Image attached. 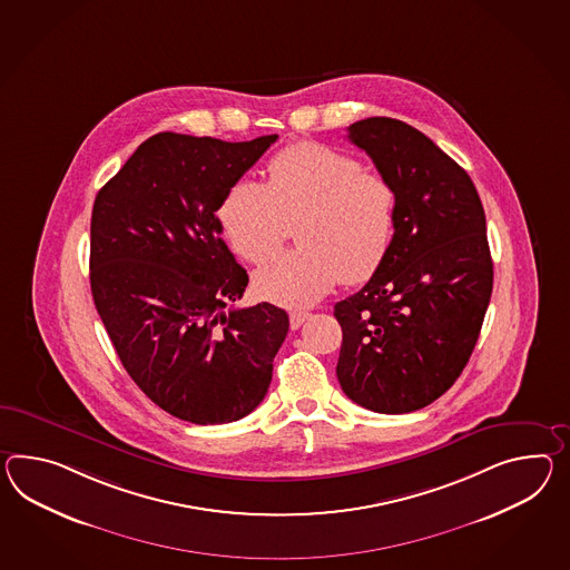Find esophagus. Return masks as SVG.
<instances>
[{
    "label": "esophagus",
    "instance_id": "1",
    "mask_svg": "<svg viewBox=\"0 0 570 570\" xmlns=\"http://www.w3.org/2000/svg\"><path fill=\"white\" fill-rule=\"evenodd\" d=\"M306 320H308V313H305V311H294V313H291V330H298Z\"/></svg>",
    "mask_w": 570,
    "mask_h": 570
}]
</instances>
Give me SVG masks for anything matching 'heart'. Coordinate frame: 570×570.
<instances>
[{"label":"heart","mask_w":570,"mask_h":570,"mask_svg":"<svg viewBox=\"0 0 570 570\" xmlns=\"http://www.w3.org/2000/svg\"><path fill=\"white\" fill-rule=\"evenodd\" d=\"M220 223L236 253L250 264L259 296L282 306L315 305L340 279L358 284L383 264L395 226L393 185L352 154L303 141L276 154L269 183L243 177L220 206Z\"/></svg>","instance_id":"b5f03b06"}]
</instances>
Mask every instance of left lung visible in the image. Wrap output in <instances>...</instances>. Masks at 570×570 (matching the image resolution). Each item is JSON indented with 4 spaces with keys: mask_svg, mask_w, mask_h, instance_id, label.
<instances>
[{
    "mask_svg": "<svg viewBox=\"0 0 570 570\" xmlns=\"http://www.w3.org/2000/svg\"><path fill=\"white\" fill-rule=\"evenodd\" d=\"M393 185L387 255L334 306L337 381L352 402L407 414L439 400L472 356L492 294L487 216L470 175L416 127L368 117L347 127Z\"/></svg>",
    "mask_w": 570,
    "mask_h": 570,
    "instance_id": "left-lung-1",
    "label": "left lung"
}]
</instances>
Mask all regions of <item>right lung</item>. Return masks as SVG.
I'll return each mask as SVG.
<instances>
[{"label": "right lung", "instance_id": "1", "mask_svg": "<svg viewBox=\"0 0 570 570\" xmlns=\"http://www.w3.org/2000/svg\"><path fill=\"white\" fill-rule=\"evenodd\" d=\"M278 136L156 134L95 199L90 291L127 373L158 407L226 424L264 402L288 334L284 308H236L247 272L216 212Z\"/></svg>", "mask_w": 570, "mask_h": 570}]
</instances>
